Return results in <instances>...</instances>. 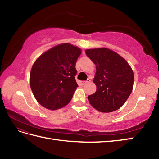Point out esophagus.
Returning a JSON list of instances; mask_svg holds the SVG:
<instances>
[{"label":"esophagus","instance_id":"esophagus-1","mask_svg":"<svg viewBox=\"0 0 159 159\" xmlns=\"http://www.w3.org/2000/svg\"><path fill=\"white\" fill-rule=\"evenodd\" d=\"M90 81H91L90 79H87V80H85V81H81V82H80V84H81L82 85H85V84L89 83Z\"/></svg>","mask_w":159,"mask_h":159}]
</instances>
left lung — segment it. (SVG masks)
Listing matches in <instances>:
<instances>
[{
	"mask_svg": "<svg viewBox=\"0 0 159 159\" xmlns=\"http://www.w3.org/2000/svg\"><path fill=\"white\" fill-rule=\"evenodd\" d=\"M85 52L96 66L93 79L96 92L88 96L91 105L102 113L119 109L133 91L134 74L131 67L109 48L87 49Z\"/></svg>",
	"mask_w": 159,
	"mask_h": 159,
	"instance_id": "1",
	"label": "left lung"
}]
</instances>
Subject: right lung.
I'll return each instance as SVG.
<instances>
[{"label": "right lung", "mask_w": 159, "mask_h": 159, "mask_svg": "<svg viewBox=\"0 0 159 159\" xmlns=\"http://www.w3.org/2000/svg\"><path fill=\"white\" fill-rule=\"evenodd\" d=\"M81 49L69 43L52 47L33 63L29 82L37 101L47 109L63 108L72 100L78 85L76 62Z\"/></svg>", "instance_id": "right-lung-1"}]
</instances>
